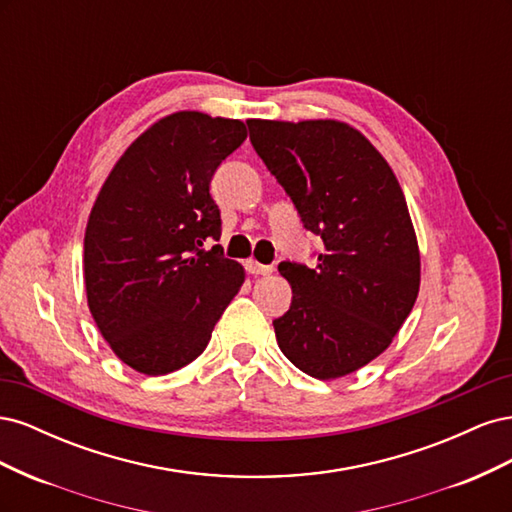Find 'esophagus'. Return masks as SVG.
<instances>
[{
    "label": "esophagus",
    "instance_id": "esophagus-1",
    "mask_svg": "<svg viewBox=\"0 0 512 512\" xmlns=\"http://www.w3.org/2000/svg\"><path fill=\"white\" fill-rule=\"evenodd\" d=\"M245 267L252 275H271L273 273L271 265H260V262H256V260H247Z\"/></svg>",
    "mask_w": 512,
    "mask_h": 512
}]
</instances>
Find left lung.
<instances>
[{"label":"left lung","instance_id":"obj_1","mask_svg":"<svg viewBox=\"0 0 512 512\" xmlns=\"http://www.w3.org/2000/svg\"><path fill=\"white\" fill-rule=\"evenodd\" d=\"M250 141L324 243L318 265L280 262L290 309L273 320L286 359L318 380L352 374L393 342L410 316L421 256L391 166L348 123L250 119Z\"/></svg>","mask_w":512,"mask_h":512}]
</instances>
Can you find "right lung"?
<instances>
[{
    "instance_id": "right-lung-1",
    "label": "right lung",
    "mask_w": 512,
    "mask_h": 512,
    "mask_svg": "<svg viewBox=\"0 0 512 512\" xmlns=\"http://www.w3.org/2000/svg\"><path fill=\"white\" fill-rule=\"evenodd\" d=\"M239 119L168 115L136 138L104 181L85 230L89 312L119 359L147 376L192 363L239 292L245 271L224 256L209 194L239 149Z\"/></svg>"
}]
</instances>
